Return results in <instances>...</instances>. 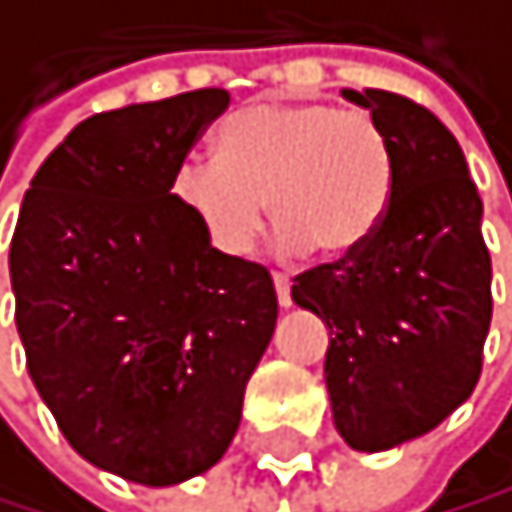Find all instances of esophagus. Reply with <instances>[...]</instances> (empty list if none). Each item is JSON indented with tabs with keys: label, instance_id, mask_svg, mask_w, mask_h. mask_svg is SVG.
Returning a JSON list of instances; mask_svg holds the SVG:
<instances>
[{
	"label": "esophagus",
	"instance_id": "obj_1",
	"mask_svg": "<svg viewBox=\"0 0 512 512\" xmlns=\"http://www.w3.org/2000/svg\"><path fill=\"white\" fill-rule=\"evenodd\" d=\"M274 290H277V303H280L283 309H290V306H293V296H290V277L274 274Z\"/></svg>",
	"mask_w": 512,
	"mask_h": 512
}]
</instances>
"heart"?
Wrapping results in <instances>:
<instances>
[{"instance_id": "b5f03b06", "label": "heart", "mask_w": 512, "mask_h": 512, "mask_svg": "<svg viewBox=\"0 0 512 512\" xmlns=\"http://www.w3.org/2000/svg\"><path fill=\"white\" fill-rule=\"evenodd\" d=\"M393 190L384 128L364 109L326 102H254L219 128L216 161H183L174 196L209 248L241 258L264 225L280 222L283 254L316 245L351 254L381 225Z\"/></svg>"}]
</instances>
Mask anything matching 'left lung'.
Here are the masks:
<instances>
[{"mask_svg":"<svg viewBox=\"0 0 512 512\" xmlns=\"http://www.w3.org/2000/svg\"><path fill=\"white\" fill-rule=\"evenodd\" d=\"M384 128L393 190L377 232L293 277V303L329 329L332 423L355 452L432 432L471 397L490 329L484 203L455 135L419 102L342 89Z\"/></svg>","mask_w":512,"mask_h":512,"instance_id":"1","label":"left lung"}]
</instances>
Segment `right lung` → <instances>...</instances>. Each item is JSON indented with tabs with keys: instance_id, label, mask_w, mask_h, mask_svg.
I'll return each mask as SVG.
<instances>
[{
	"instance_id": "right-lung-1",
	"label": "right lung",
	"mask_w": 512,
	"mask_h": 512,
	"mask_svg": "<svg viewBox=\"0 0 512 512\" xmlns=\"http://www.w3.org/2000/svg\"><path fill=\"white\" fill-rule=\"evenodd\" d=\"M225 89L89 115L47 154L9 248L28 374L89 465L144 487L209 471L277 326L267 267L222 258L174 174Z\"/></svg>"
}]
</instances>
